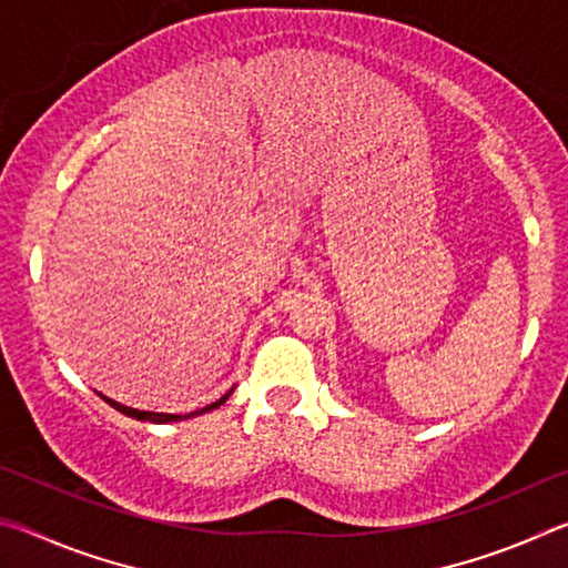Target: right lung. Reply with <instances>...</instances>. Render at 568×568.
<instances>
[{"label": "right lung", "instance_id": "obj_1", "mask_svg": "<svg viewBox=\"0 0 568 568\" xmlns=\"http://www.w3.org/2000/svg\"><path fill=\"white\" fill-rule=\"evenodd\" d=\"M230 393L233 390H227L223 398L220 400H215V403H210V406H205V408H200V410H192V413H185V416H178V413H155V410H138V408H130V406H122V403H118V400H112V398H108V396H100L110 403V406L114 408V410H120V413H124V416H130V418H138V420H150V423H172V420H185V418H192V416H203V413H207V410H213V408H217V406H223V403L230 398Z\"/></svg>", "mask_w": 568, "mask_h": 568}]
</instances>
